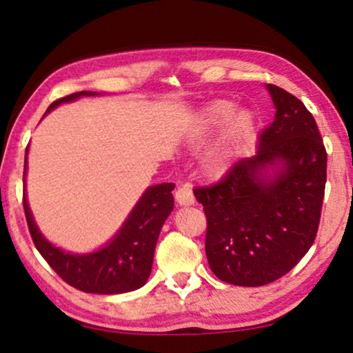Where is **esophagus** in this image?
<instances>
[{
	"label": "esophagus",
	"instance_id": "esophagus-1",
	"mask_svg": "<svg viewBox=\"0 0 353 353\" xmlns=\"http://www.w3.org/2000/svg\"><path fill=\"white\" fill-rule=\"evenodd\" d=\"M176 201L181 206H192L194 203V196H193V190L188 183H182L179 185V188L176 190Z\"/></svg>",
	"mask_w": 353,
	"mask_h": 353
}]
</instances>
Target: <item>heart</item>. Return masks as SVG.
<instances>
[{
    "label": "heart",
    "instance_id": "1",
    "mask_svg": "<svg viewBox=\"0 0 353 353\" xmlns=\"http://www.w3.org/2000/svg\"><path fill=\"white\" fill-rule=\"evenodd\" d=\"M225 130V134L215 149L206 157L204 170L209 176L220 177L230 171L238 159L241 147L255 128V115L243 109L236 112V104L227 99H215L199 110L190 130V141L201 145Z\"/></svg>",
    "mask_w": 353,
    "mask_h": 353
}]
</instances>
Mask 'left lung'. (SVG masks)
I'll use <instances>...</instances> for the list:
<instances>
[{
	"label": "left lung",
	"mask_w": 353,
	"mask_h": 353,
	"mask_svg": "<svg viewBox=\"0 0 353 353\" xmlns=\"http://www.w3.org/2000/svg\"><path fill=\"white\" fill-rule=\"evenodd\" d=\"M276 117L259 150L222 181L193 190L208 219L206 256L220 281L260 287L298 265L317 236L327 150L317 123L292 93L268 83Z\"/></svg>",
	"instance_id": "obj_1"
}]
</instances>
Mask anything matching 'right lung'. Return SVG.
I'll return each mask as SVG.
<instances>
[{"instance_id":"right-lung-1","label":"right lung","mask_w":353,"mask_h":353,"mask_svg":"<svg viewBox=\"0 0 353 353\" xmlns=\"http://www.w3.org/2000/svg\"><path fill=\"white\" fill-rule=\"evenodd\" d=\"M90 94L98 93L77 92L68 94L52 103L47 112L61 103H70ZM26 155L28 147L25 152V172ZM172 190L174 183H159L147 188L117 234L106 245L90 254H71L50 244L41 234L31 215L26 193H23V209L36 249L63 281L85 293L117 294L138 290L149 279L159 234L174 208Z\"/></svg>"}]
</instances>
